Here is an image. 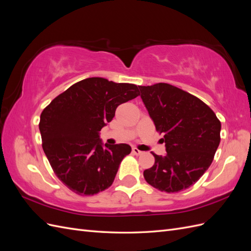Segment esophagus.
Returning <instances> with one entry per match:
<instances>
[{"label":"esophagus","instance_id":"obj_1","mask_svg":"<svg viewBox=\"0 0 251 251\" xmlns=\"http://www.w3.org/2000/svg\"><path fill=\"white\" fill-rule=\"evenodd\" d=\"M132 153L134 154V155H136V156H139V155H141L143 151H139L138 149H136V148H133L132 149Z\"/></svg>","mask_w":251,"mask_h":251}]
</instances>
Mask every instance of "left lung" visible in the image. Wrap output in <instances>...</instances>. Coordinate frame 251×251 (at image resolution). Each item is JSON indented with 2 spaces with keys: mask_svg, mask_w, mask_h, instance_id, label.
Returning <instances> with one entry per match:
<instances>
[{
  "mask_svg": "<svg viewBox=\"0 0 251 251\" xmlns=\"http://www.w3.org/2000/svg\"><path fill=\"white\" fill-rule=\"evenodd\" d=\"M140 97L163 133L166 155L153 153L155 163L143 172L149 184L177 193L192 186L208 170L220 143L221 123L198 97L170 83L138 86Z\"/></svg>",
  "mask_w": 251,
  "mask_h": 251,
  "instance_id": "1",
  "label": "left lung"
}]
</instances>
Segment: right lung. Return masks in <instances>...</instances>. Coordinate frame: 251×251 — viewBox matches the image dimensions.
<instances>
[{"mask_svg":"<svg viewBox=\"0 0 251 251\" xmlns=\"http://www.w3.org/2000/svg\"><path fill=\"white\" fill-rule=\"evenodd\" d=\"M139 94L133 83L90 77L74 83L44 109L39 125L43 150L57 178L72 192L95 195L112 185L132 149L126 143L103 146L100 131L119 104Z\"/></svg>","mask_w":251,"mask_h":251,"instance_id":"obj_1","label":"right lung"}]
</instances>
